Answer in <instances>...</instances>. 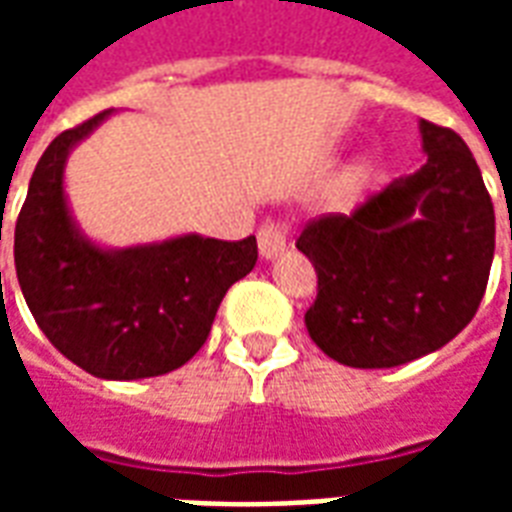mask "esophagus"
Returning a JSON list of instances; mask_svg holds the SVG:
<instances>
[{
    "instance_id": "1",
    "label": "esophagus",
    "mask_w": 512,
    "mask_h": 512,
    "mask_svg": "<svg viewBox=\"0 0 512 512\" xmlns=\"http://www.w3.org/2000/svg\"><path fill=\"white\" fill-rule=\"evenodd\" d=\"M288 244V227L279 222H266L257 230V246H260V255L271 260L277 257Z\"/></svg>"
}]
</instances>
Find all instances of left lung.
<instances>
[{
    "label": "left lung",
    "instance_id": "left-lung-1",
    "mask_svg": "<svg viewBox=\"0 0 512 512\" xmlns=\"http://www.w3.org/2000/svg\"><path fill=\"white\" fill-rule=\"evenodd\" d=\"M425 164L301 230L318 274L304 315L312 343L362 370L439 351L483 301L494 260V202L472 150L452 128L419 120Z\"/></svg>",
    "mask_w": 512,
    "mask_h": 512
}]
</instances>
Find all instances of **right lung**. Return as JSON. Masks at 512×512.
<instances>
[{
    "mask_svg": "<svg viewBox=\"0 0 512 512\" xmlns=\"http://www.w3.org/2000/svg\"><path fill=\"white\" fill-rule=\"evenodd\" d=\"M112 109L62 131L40 156L16 222V274L49 343L95 378L178 370L211 334L224 293L257 263V241L180 235L101 249L71 219L65 158ZM2 238V235H0Z\"/></svg>",
    "mask_w": 512,
    "mask_h": 512,
    "instance_id": "add662e5",
    "label": "right lung"
}]
</instances>
